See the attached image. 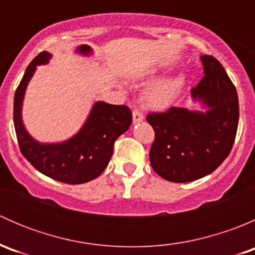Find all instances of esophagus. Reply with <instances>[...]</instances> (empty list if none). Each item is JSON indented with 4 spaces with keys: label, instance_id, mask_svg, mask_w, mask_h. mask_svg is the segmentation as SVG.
<instances>
[{
    "label": "esophagus",
    "instance_id": "obj_1",
    "mask_svg": "<svg viewBox=\"0 0 255 255\" xmlns=\"http://www.w3.org/2000/svg\"><path fill=\"white\" fill-rule=\"evenodd\" d=\"M132 116H133V123H138V122H142L144 120V116L143 113L139 111V110H133L132 112Z\"/></svg>",
    "mask_w": 255,
    "mask_h": 255
}]
</instances>
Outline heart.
Returning a JSON list of instances; mask_svg holds the SVG:
<instances>
[{
    "label": "heart",
    "mask_w": 255,
    "mask_h": 255,
    "mask_svg": "<svg viewBox=\"0 0 255 255\" xmlns=\"http://www.w3.org/2000/svg\"><path fill=\"white\" fill-rule=\"evenodd\" d=\"M185 85V76L182 74L169 79L159 80L149 85L143 92V104L148 109L163 111L169 109L181 92Z\"/></svg>",
    "instance_id": "1"
}]
</instances>
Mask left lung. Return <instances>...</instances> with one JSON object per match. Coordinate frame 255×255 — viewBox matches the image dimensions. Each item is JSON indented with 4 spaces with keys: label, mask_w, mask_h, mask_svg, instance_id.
I'll return each mask as SVG.
<instances>
[{
    "label": "left lung",
    "mask_w": 255,
    "mask_h": 255,
    "mask_svg": "<svg viewBox=\"0 0 255 255\" xmlns=\"http://www.w3.org/2000/svg\"><path fill=\"white\" fill-rule=\"evenodd\" d=\"M201 61L205 76L191 96L206 111L170 107L146 116L155 133L151 168L171 182L194 181L215 171L232 150L237 133V90L217 59L202 55Z\"/></svg>",
    "instance_id": "left-lung-1"
}]
</instances>
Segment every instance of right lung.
<instances>
[{
	"mask_svg": "<svg viewBox=\"0 0 255 255\" xmlns=\"http://www.w3.org/2000/svg\"><path fill=\"white\" fill-rule=\"evenodd\" d=\"M78 53L89 55L92 49L86 44ZM51 58L48 51L38 54L25 69L14 94L13 122L18 144L23 156L42 174L65 184H84L102 174L110 163L113 144L132 123V112L126 105H110L99 101L94 105L81 129L61 143H39L22 122V104L29 80L38 65Z\"/></svg>",
	"mask_w": 255,
	"mask_h": 255,
	"instance_id": "obj_1",
	"label": "right lung"
}]
</instances>
